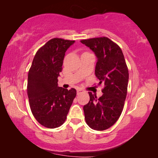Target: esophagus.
<instances>
[{
    "label": "esophagus",
    "mask_w": 158,
    "mask_h": 158,
    "mask_svg": "<svg viewBox=\"0 0 158 158\" xmlns=\"http://www.w3.org/2000/svg\"><path fill=\"white\" fill-rule=\"evenodd\" d=\"M83 92H84V90H83V89H81V88H77V94H79L80 93Z\"/></svg>",
    "instance_id": "obj_1"
}]
</instances>
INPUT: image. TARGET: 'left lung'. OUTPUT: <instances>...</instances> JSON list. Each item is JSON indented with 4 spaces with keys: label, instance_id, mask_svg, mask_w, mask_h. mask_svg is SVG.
<instances>
[{
    "label": "left lung",
    "instance_id": "1",
    "mask_svg": "<svg viewBox=\"0 0 158 158\" xmlns=\"http://www.w3.org/2000/svg\"><path fill=\"white\" fill-rule=\"evenodd\" d=\"M81 43L95 53V75L98 84L105 85L99 98L88 92L89 101L83 106L85 122L93 130H105L122 114L127 95L128 69L122 49L109 38L89 39Z\"/></svg>",
    "mask_w": 158,
    "mask_h": 158
}]
</instances>
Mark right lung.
<instances>
[{
    "mask_svg": "<svg viewBox=\"0 0 158 158\" xmlns=\"http://www.w3.org/2000/svg\"><path fill=\"white\" fill-rule=\"evenodd\" d=\"M75 41L54 38L36 53L28 75L27 93L31 111L37 122L49 128L64 123L77 95L58 85L65 52Z\"/></svg>",
    "mask_w": 158,
    "mask_h": 158,
    "instance_id": "add662e5",
    "label": "right lung"
}]
</instances>
